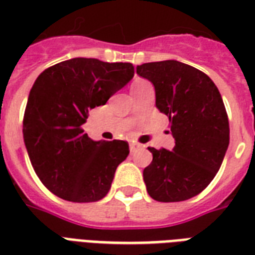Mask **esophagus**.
Here are the masks:
<instances>
[{
    "label": "esophagus",
    "instance_id": "obj_1",
    "mask_svg": "<svg viewBox=\"0 0 255 255\" xmlns=\"http://www.w3.org/2000/svg\"><path fill=\"white\" fill-rule=\"evenodd\" d=\"M139 148H141V145L137 143H131L129 144V151L131 152H135L136 149H139Z\"/></svg>",
    "mask_w": 255,
    "mask_h": 255
}]
</instances>
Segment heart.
I'll return each instance as SVG.
<instances>
[{
  "mask_svg": "<svg viewBox=\"0 0 255 255\" xmlns=\"http://www.w3.org/2000/svg\"><path fill=\"white\" fill-rule=\"evenodd\" d=\"M145 85H149V83H148V82H145V81H140V79H139V81H135L131 86V91H133V90H136V88L143 87V86H145Z\"/></svg>",
  "mask_w": 255,
  "mask_h": 255,
  "instance_id": "b5f03b06",
  "label": "heart"
}]
</instances>
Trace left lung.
<instances>
[{
  "mask_svg": "<svg viewBox=\"0 0 255 255\" xmlns=\"http://www.w3.org/2000/svg\"><path fill=\"white\" fill-rule=\"evenodd\" d=\"M136 73L155 87L156 107L168 116L174 139L170 151L148 148L153 156L143 170L148 194L161 202L194 197L213 180L229 147L221 94L206 74L178 61L143 63Z\"/></svg>",
  "mask_w": 255,
  "mask_h": 255,
  "instance_id": "8db88e82",
  "label": "left lung"
}]
</instances>
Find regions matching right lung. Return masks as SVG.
<instances>
[{"label": "right lung", "mask_w": 255, "mask_h": 255, "mask_svg": "<svg viewBox=\"0 0 255 255\" xmlns=\"http://www.w3.org/2000/svg\"><path fill=\"white\" fill-rule=\"evenodd\" d=\"M133 74L132 63L73 58L49 67L34 82L23 116V141L35 173L55 196L94 202L108 193L116 168L129 153L128 143L95 141L82 124Z\"/></svg>", "instance_id": "1"}]
</instances>
